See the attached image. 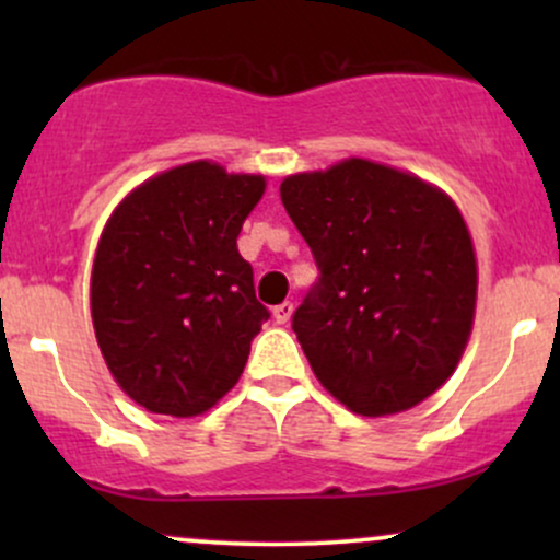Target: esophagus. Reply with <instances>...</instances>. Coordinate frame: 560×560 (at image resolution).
<instances>
[{"label": "esophagus", "instance_id": "obj_1", "mask_svg": "<svg viewBox=\"0 0 560 560\" xmlns=\"http://www.w3.org/2000/svg\"><path fill=\"white\" fill-rule=\"evenodd\" d=\"M292 311H294L292 302H281V305H276V307H273L276 324H287V320L292 318Z\"/></svg>", "mask_w": 560, "mask_h": 560}]
</instances>
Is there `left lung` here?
<instances>
[{
    "label": "left lung",
    "mask_w": 560,
    "mask_h": 560,
    "mask_svg": "<svg viewBox=\"0 0 560 560\" xmlns=\"http://www.w3.org/2000/svg\"><path fill=\"white\" fill-rule=\"evenodd\" d=\"M281 202L318 266L292 316L318 382L361 416L427 400L464 355L477 305V260L453 199L352 158L284 178Z\"/></svg>",
    "instance_id": "left-lung-1"
}]
</instances>
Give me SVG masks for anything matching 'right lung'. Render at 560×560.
<instances>
[{
    "label": "right lung",
    "mask_w": 560,
    "mask_h": 560,
    "mask_svg": "<svg viewBox=\"0 0 560 560\" xmlns=\"http://www.w3.org/2000/svg\"><path fill=\"white\" fill-rule=\"evenodd\" d=\"M262 176L178 165L118 205L96 247L92 320L115 382L152 413L197 416L242 376L271 318L236 249Z\"/></svg>",
    "instance_id": "obj_1"
}]
</instances>
